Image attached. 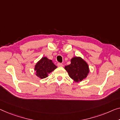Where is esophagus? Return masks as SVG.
Masks as SVG:
<instances>
[{"instance_id":"obj_1","label":"esophagus","mask_w":120,"mask_h":120,"mask_svg":"<svg viewBox=\"0 0 120 120\" xmlns=\"http://www.w3.org/2000/svg\"><path fill=\"white\" fill-rule=\"evenodd\" d=\"M57 65H58V67H62L63 66V64H61V63H58V64H57Z\"/></svg>"}]
</instances>
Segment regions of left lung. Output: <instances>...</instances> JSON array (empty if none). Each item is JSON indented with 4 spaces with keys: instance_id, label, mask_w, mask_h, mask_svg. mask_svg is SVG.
<instances>
[{
    "instance_id": "8db88e82",
    "label": "left lung",
    "mask_w": 120,
    "mask_h": 120,
    "mask_svg": "<svg viewBox=\"0 0 120 120\" xmlns=\"http://www.w3.org/2000/svg\"><path fill=\"white\" fill-rule=\"evenodd\" d=\"M65 68L70 78L74 81H81L87 77L89 73V67L87 62L80 57H74L71 59V64Z\"/></svg>"
}]
</instances>
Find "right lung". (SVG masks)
Returning <instances> with one entry per match:
<instances>
[{"instance_id": "right-lung-1", "label": "right lung", "mask_w": 120, "mask_h": 120, "mask_svg": "<svg viewBox=\"0 0 120 120\" xmlns=\"http://www.w3.org/2000/svg\"><path fill=\"white\" fill-rule=\"evenodd\" d=\"M52 61L46 57H43L35 66L34 70L36 71V75L40 79H44L48 76V74L56 68Z\"/></svg>"}]
</instances>
